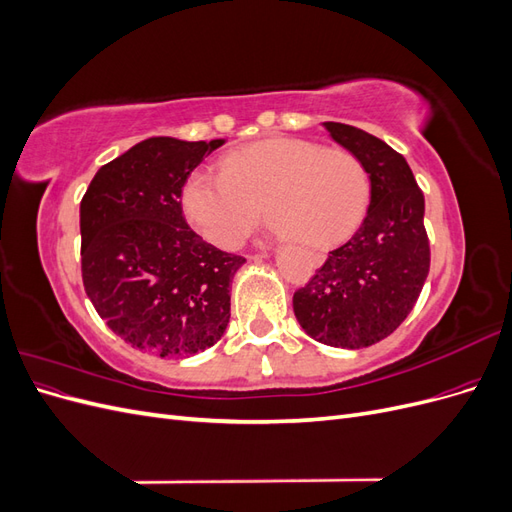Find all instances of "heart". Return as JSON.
I'll return each mask as SVG.
<instances>
[{
    "label": "heart",
    "instance_id": "b5f03b06",
    "mask_svg": "<svg viewBox=\"0 0 512 512\" xmlns=\"http://www.w3.org/2000/svg\"><path fill=\"white\" fill-rule=\"evenodd\" d=\"M222 175L196 170L185 181L183 209L211 243L235 250L260 220L305 245H324L359 224L369 177L346 149L305 138H262L228 153Z\"/></svg>",
    "mask_w": 512,
    "mask_h": 512
}]
</instances>
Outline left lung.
Returning a JSON list of instances; mask_svg holds the SVG:
<instances>
[{
  "instance_id": "obj_1",
  "label": "left lung",
  "mask_w": 512,
  "mask_h": 512,
  "mask_svg": "<svg viewBox=\"0 0 512 512\" xmlns=\"http://www.w3.org/2000/svg\"><path fill=\"white\" fill-rule=\"evenodd\" d=\"M324 128L361 160L371 183L363 224L329 252L292 297L294 316L318 342L367 348L408 318L429 273L425 196L406 158L346 123Z\"/></svg>"
}]
</instances>
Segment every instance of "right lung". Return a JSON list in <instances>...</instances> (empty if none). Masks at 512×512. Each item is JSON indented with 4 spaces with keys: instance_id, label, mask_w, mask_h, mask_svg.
Wrapping results in <instances>:
<instances>
[{
    "instance_id": "add662e5",
    "label": "right lung",
    "mask_w": 512,
    "mask_h": 512,
    "mask_svg": "<svg viewBox=\"0 0 512 512\" xmlns=\"http://www.w3.org/2000/svg\"><path fill=\"white\" fill-rule=\"evenodd\" d=\"M222 145L147 138L104 164L81 200L85 292L138 350L196 354L226 331L230 282L245 258L203 241L181 209L192 170Z\"/></svg>"
}]
</instances>
